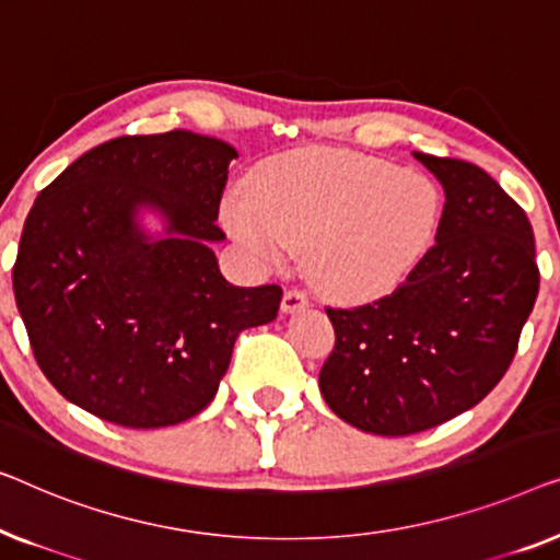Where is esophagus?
<instances>
[{"label":"esophagus","instance_id":"esophagus-1","mask_svg":"<svg viewBox=\"0 0 560 560\" xmlns=\"http://www.w3.org/2000/svg\"><path fill=\"white\" fill-rule=\"evenodd\" d=\"M310 306V299H306L304 291L299 289H289L283 291V299H281V312L283 314H294V312H302Z\"/></svg>","mask_w":560,"mask_h":560}]
</instances>
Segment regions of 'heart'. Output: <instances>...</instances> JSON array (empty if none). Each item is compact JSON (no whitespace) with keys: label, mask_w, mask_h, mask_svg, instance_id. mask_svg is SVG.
<instances>
[{"label":"heart","mask_w":560,"mask_h":560,"mask_svg":"<svg viewBox=\"0 0 560 560\" xmlns=\"http://www.w3.org/2000/svg\"><path fill=\"white\" fill-rule=\"evenodd\" d=\"M225 225L250 256L281 264L304 250L306 273L335 302H375L429 254L441 218L434 179L377 156L304 149L225 202Z\"/></svg>","instance_id":"b5f03b06"}]
</instances>
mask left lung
<instances>
[{"label":"left lung","mask_w":560,"mask_h":560,"mask_svg":"<svg viewBox=\"0 0 560 560\" xmlns=\"http://www.w3.org/2000/svg\"><path fill=\"white\" fill-rule=\"evenodd\" d=\"M413 156L444 187L436 243L390 296L327 310L335 350L319 390L377 436L419 434L477 406L513 362L540 281L530 220L485 170Z\"/></svg>","instance_id":"8db88e82"}]
</instances>
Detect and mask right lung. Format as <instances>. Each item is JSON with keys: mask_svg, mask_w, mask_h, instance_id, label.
I'll use <instances>...</instances> for the list:
<instances>
[{"mask_svg": "<svg viewBox=\"0 0 560 560\" xmlns=\"http://www.w3.org/2000/svg\"><path fill=\"white\" fill-rule=\"evenodd\" d=\"M235 156L185 129L119 137L37 195L14 299L70 404L129 429L175 427L215 398L241 329L277 319V283L233 287L212 250Z\"/></svg>", "mask_w": 560, "mask_h": 560, "instance_id": "add662e5", "label": "right lung"}]
</instances>
